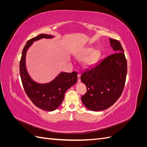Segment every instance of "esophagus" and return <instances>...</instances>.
Here are the masks:
<instances>
[{
	"label": "esophagus",
	"instance_id": "1",
	"mask_svg": "<svg viewBox=\"0 0 147 147\" xmlns=\"http://www.w3.org/2000/svg\"><path fill=\"white\" fill-rule=\"evenodd\" d=\"M77 76H78V82H80L81 81V79H80L81 75H80V74H78Z\"/></svg>",
	"mask_w": 147,
	"mask_h": 147
}]
</instances>
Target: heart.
I'll use <instances>...</instances> for the list:
<instances>
[{
    "label": "heart",
    "instance_id": "heart-1",
    "mask_svg": "<svg viewBox=\"0 0 147 147\" xmlns=\"http://www.w3.org/2000/svg\"><path fill=\"white\" fill-rule=\"evenodd\" d=\"M82 58V63L84 65H90L95 63V61L99 56V51L97 50H92L90 48H83L77 55L80 58Z\"/></svg>",
    "mask_w": 147,
    "mask_h": 147
}]
</instances>
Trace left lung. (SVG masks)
<instances>
[{
  "label": "left lung",
  "mask_w": 147,
  "mask_h": 147,
  "mask_svg": "<svg viewBox=\"0 0 147 147\" xmlns=\"http://www.w3.org/2000/svg\"><path fill=\"white\" fill-rule=\"evenodd\" d=\"M109 40L115 53L84 71L80 77L87 88L82 101L92 111L103 110L114 104L125 85L127 61L123 48L117 40Z\"/></svg>",
  "instance_id": "obj_1"
}]
</instances>
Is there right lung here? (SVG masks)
<instances>
[{
    "label": "right lung",
    "mask_w": 147,
    "mask_h": 147,
    "mask_svg": "<svg viewBox=\"0 0 147 147\" xmlns=\"http://www.w3.org/2000/svg\"><path fill=\"white\" fill-rule=\"evenodd\" d=\"M52 37V35L41 34L30 39L23 48L20 63V76L26 94L35 106L49 112L58 107L64 100L66 91L76 83L78 80L77 72H61L50 83L39 84L33 81L28 74L25 59L29 47L34 41L43 38Z\"/></svg>",
    "instance_id": "add662e5"
}]
</instances>
